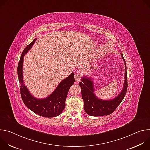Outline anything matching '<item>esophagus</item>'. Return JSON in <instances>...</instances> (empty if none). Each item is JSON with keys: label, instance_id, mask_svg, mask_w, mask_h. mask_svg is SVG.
Instances as JSON below:
<instances>
[{"label": "esophagus", "instance_id": "obj_1", "mask_svg": "<svg viewBox=\"0 0 150 150\" xmlns=\"http://www.w3.org/2000/svg\"><path fill=\"white\" fill-rule=\"evenodd\" d=\"M75 81L76 82H78L80 81L81 79V75L79 73H76L75 74Z\"/></svg>", "mask_w": 150, "mask_h": 150}]
</instances>
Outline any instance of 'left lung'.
<instances>
[{
  "label": "left lung",
  "instance_id": "left-lung-1",
  "mask_svg": "<svg viewBox=\"0 0 150 150\" xmlns=\"http://www.w3.org/2000/svg\"><path fill=\"white\" fill-rule=\"evenodd\" d=\"M121 56L125 65V81L123 87L120 94L115 98L109 100H103L98 98L94 94L93 80L87 76L82 77L79 83L81 88L82 98L84 102L83 109L88 115L91 116H102L112 113L124 98L127 88V79L126 62L122 54Z\"/></svg>",
  "mask_w": 150,
  "mask_h": 150
}]
</instances>
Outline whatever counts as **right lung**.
Returning <instances> with one entry per match:
<instances>
[{"instance_id": "1", "label": "right lung", "mask_w": 150, "mask_h": 150, "mask_svg": "<svg viewBox=\"0 0 150 150\" xmlns=\"http://www.w3.org/2000/svg\"><path fill=\"white\" fill-rule=\"evenodd\" d=\"M36 40L37 38H34L25 48L18 65V76L21 98L27 108L37 115L45 117H56L60 115L65 108V100L68 91L75 82L74 74L71 73L69 76L62 80L49 97L42 99L33 97L24 83L23 68L24 56L34 45Z\"/></svg>"}]
</instances>
